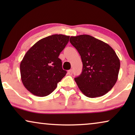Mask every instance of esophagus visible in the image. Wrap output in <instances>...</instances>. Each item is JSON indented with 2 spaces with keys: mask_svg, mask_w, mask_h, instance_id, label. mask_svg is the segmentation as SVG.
Listing matches in <instances>:
<instances>
[{
  "mask_svg": "<svg viewBox=\"0 0 135 135\" xmlns=\"http://www.w3.org/2000/svg\"><path fill=\"white\" fill-rule=\"evenodd\" d=\"M68 74L70 75H71L72 74H73V70L71 69V70H69V71H68Z\"/></svg>",
  "mask_w": 135,
  "mask_h": 135,
  "instance_id": "1",
  "label": "esophagus"
}]
</instances>
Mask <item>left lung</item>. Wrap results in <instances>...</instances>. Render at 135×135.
Returning a JSON list of instances; mask_svg holds the SVG:
<instances>
[{
	"mask_svg": "<svg viewBox=\"0 0 135 135\" xmlns=\"http://www.w3.org/2000/svg\"><path fill=\"white\" fill-rule=\"evenodd\" d=\"M70 42L80 54L82 74L74 80L80 91L88 98L104 95L118 79L120 60L108 44L89 35L71 36Z\"/></svg>",
	"mask_w": 135,
	"mask_h": 135,
	"instance_id": "obj_1",
	"label": "left lung"
}]
</instances>
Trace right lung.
<instances>
[{"instance_id":"right-lung-1","label":"right lung","mask_w":135,"mask_h":135,"mask_svg":"<svg viewBox=\"0 0 135 135\" xmlns=\"http://www.w3.org/2000/svg\"><path fill=\"white\" fill-rule=\"evenodd\" d=\"M69 37L55 34L36 42L20 63L22 82L33 95L46 97L54 91L65 76L61 60L58 58L69 42Z\"/></svg>"}]
</instances>
